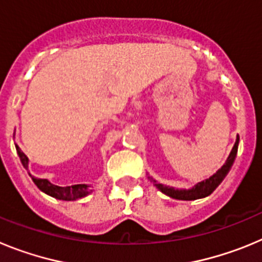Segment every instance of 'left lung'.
I'll return each mask as SVG.
<instances>
[{
    "label": "left lung",
    "instance_id": "left-lung-1",
    "mask_svg": "<svg viewBox=\"0 0 262 262\" xmlns=\"http://www.w3.org/2000/svg\"><path fill=\"white\" fill-rule=\"evenodd\" d=\"M239 135L236 136V142L232 147V151L230 152V156L227 157L226 163L223 164L221 169H217L216 173L209 177L207 180H203V181L198 182V184L194 185L193 187L190 189H174L172 186H166V185L159 184L156 182L152 177L148 176V178L154 182L155 186L159 189L161 193H164L165 195L170 196V198H174V200H180V201H194V200H200V198H205V196L210 195L212 191L216 189L221 182L223 181L224 177L228 174L230 172L231 166L233 165V161L236 159V155H237V148H239Z\"/></svg>",
    "mask_w": 262,
    "mask_h": 262
}]
</instances>
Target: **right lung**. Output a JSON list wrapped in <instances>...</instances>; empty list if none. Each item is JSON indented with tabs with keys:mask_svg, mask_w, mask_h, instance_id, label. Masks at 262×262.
I'll use <instances>...</instances> for the list:
<instances>
[{
	"mask_svg": "<svg viewBox=\"0 0 262 262\" xmlns=\"http://www.w3.org/2000/svg\"><path fill=\"white\" fill-rule=\"evenodd\" d=\"M15 149H17V154L20 159V163H22L23 168L29 170V159L22 151L20 148L15 144ZM31 176V174H30ZM34 184L38 186L39 190H41L43 193L48 194V195L56 198V200L61 201H76L80 200L82 196H86L88 194H90V186L86 184H78V185H72V186H57V185L51 184L48 180L46 178H36L34 176H31Z\"/></svg>",
	"mask_w": 262,
	"mask_h": 262,
	"instance_id": "obj_1",
	"label": "right lung"
}]
</instances>
